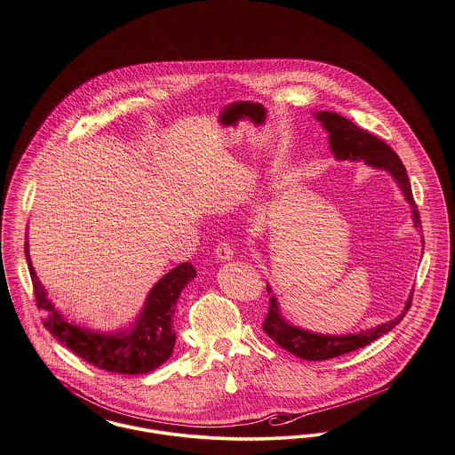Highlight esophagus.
I'll use <instances>...</instances> for the list:
<instances>
[{
  "mask_svg": "<svg viewBox=\"0 0 455 455\" xmlns=\"http://www.w3.org/2000/svg\"><path fill=\"white\" fill-rule=\"evenodd\" d=\"M215 254H217V258L220 260H228L234 256V249H232V245L228 242L221 240V242H218V245L215 247Z\"/></svg>",
  "mask_w": 455,
  "mask_h": 455,
  "instance_id": "esophagus-1",
  "label": "esophagus"
}]
</instances>
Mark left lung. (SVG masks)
Listing matches in <instances>:
<instances>
[{
	"label": "left lung",
	"mask_w": 455,
	"mask_h": 455,
	"mask_svg": "<svg viewBox=\"0 0 455 455\" xmlns=\"http://www.w3.org/2000/svg\"><path fill=\"white\" fill-rule=\"evenodd\" d=\"M317 119L324 124L325 130L329 131V143L331 150L339 160H365L368 165H373L377 169H386L392 173V177L399 182L403 193L406 196L408 203L411 204L412 220L418 228H421L419 212L416 208L414 197H412L411 184L408 179L406 167L403 165L397 153L390 148L387 143H384L375 134L368 132L367 130L358 128L349 119L336 114V112H319ZM271 290L267 288V293ZM412 302V293L403 314L395 319H392L386 324L377 325L373 329H368L358 334L349 336H321L302 331L299 327L286 324L278 312L276 299H269V310L264 317L262 329L264 332L283 349L293 353L295 356L308 360V362H321V360H331L341 355H347L349 351H355L358 347H367L373 343L382 334H387L394 325L399 324L406 312L410 310Z\"/></svg>",
	"instance_id": "obj_1"
}]
</instances>
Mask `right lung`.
<instances>
[{
  "mask_svg": "<svg viewBox=\"0 0 455 455\" xmlns=\"http://www.w3.org/2000/svg\"><path fill=\"white\" fill-rule=\"evenodd\" d=\"M25 258L32 278L37 308L47 312L44 327L76 356L93 367L112 373L140 375L152 371L167 362L175 345L173 312L182 288L196 276L193 264L182 262L153 286L145 310L131 332L95 334L87 329L68 324L47 300L25 245Z\"/></svg>",
  "mask_w": 455,
  "mask_h": 455,
  "instance_id": "add662e5",
  "label": "right lung"
}]
</instances>
